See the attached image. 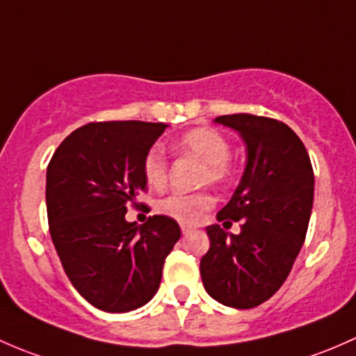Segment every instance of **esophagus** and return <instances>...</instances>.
<instances>
[{
  "label": "esophagus",
  "instance_id": "esophagus-1",
  "mask_svg": "<svg viewBox=\"0 0 356 356\" xmlns=\"http://www.w3.org/2000/svg\"><path fill=\"white\" fill-rule=\"evenodd\" d=\"M190 232H193V228H192V226L181 225V233H183V234H188Z\"/></svg>",
  "mask_w": 356,
  "mask_h": 356
}]
</instances>
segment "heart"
Returning a JSON list of instances; mask_svg holds the SVG:
<instances>
[{"mask_svg":"<svg viewBox=\"0 0 356 356\" xmlns=\"http://www.w3.org/2000/svg\"><path fill=\"white\" fill-rule=\"evenodd\" d=\"M177 149L179 152L197 157L204 163V170L200 173V183H219L225 181L229 175L228 159L232 154L229 142L225 135L219 134L214 128L199 127L188 130L178 138ZM142 171L149 186L163 188L168 181V157L164 149L159 145H152L144 156ZM212 205V195L209 192L193 193H171L164 197L157 209L161 214L170 216L179 222L193 225L200 219L204 211Z\"/></svg>","mask_w":356,"mask_h":356,"instance_id":"heart-1","label":"heart"}]
</instances>
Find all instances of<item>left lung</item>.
I'll list each match as a JSON object with an SVG mask.
<instances>
[{
    "label": "left lung",
    "mask_w": 356,
    "mask_h": 356,
    "mask_svg": "<svg viewBox=\"0 0 356 356\" xmlns=\"http://www.w3.org/2000/svg\"><path fill=\"white\" fill-rule=\"evenodd\" d=\"M247 145V166L232 200L218 212L225 228L207 226L211 247L200 259L205 291L233 309H252L286 281L305 241L314 204V170L298 135L266 116H218Z\"/></svg>",
    "instance_id": "left-lung-1"
}]
</instances>
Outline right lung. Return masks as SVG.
Wrapping results in <instances>:
<instances>
[{"instance_id":"1","label":"right lung","mask_w":356,"mask_h":356,"mask_svg":"<svg viewBox=\"0 0 356 356\" xmlns=\"http://www.w3.org/2000/svg\"><path fill=\"white\" fill-rule=\"evenodd\" d=\"M168 124L92 122L76 128L47 164L46 205L58 257L76 291L99 310L130 312L157 293L179 240L168 216L124 219L147 190L144 156Z\"/></svg>"}]
</instances>
